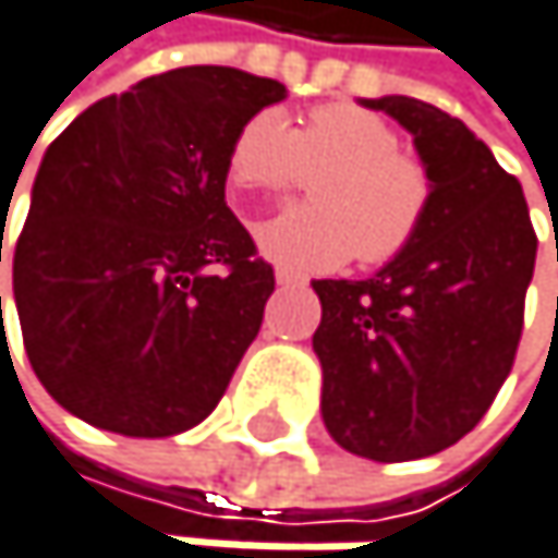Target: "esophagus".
Instances as JSON below:
<instances>
[{"label": "esophagus", "instance_id": "obj_1", "mask_svg": "<svg viewBox=\"0 0 558 558\" xmlns=\"http://www.w3.org/2000/svg\"><path fill=\"white\" fill-rule=\"evenodd\" d=\"M274 281L281 284V288H298V284H304V277L298 274V270H288V267H277L274 270Z\"/></svg>", "mask_w": 558, "mask_h": 558}]
</instances>
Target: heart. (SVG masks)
<instances>
[{"label": "heart", "instance_id": "b5f03b06", "mask_svg": "<svg viewBox=\"0 0 558 558\" xmlns=\"http://www.w3.org/2000/svg\"><path fill=\"white\" fill-rule=\"evenodd\" d=\"M398 146L381 117L348 102L317 106L294 130L277 110H260L233 133L227 177L267 197L314 177V204L257 227L270 260L301 270H328L351 254L361 264H385L412 244L432 201L428 170Z\"/></svg>", "mask_w": 558, "mask_h": 558}]
</instances>
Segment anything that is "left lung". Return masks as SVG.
Listing matches in <instances>:
<instances>
[{"instance_id": "obj_1", "label": "left lung", "mask_w": 558, "mask_h": 558, "mask_svg": "<svg viewBox=\"0 0 558 558\" xmlns=\"http://www.w3.org/2000/svg\"><path fill=\"white\" fill-rule=\"evenodd\" d=\"M412 133L432 201L412 244L364 281H314L320 418L351 456L412 462L469 435L512 372L535 267L522 186L456 117L361 99Z\"/></svg>"}]
</instances>
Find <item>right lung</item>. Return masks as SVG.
Instances as JSON below:
<instances>
[{
	"instance_id": "right-lung-1",
	"label": "right lung",
	"mask_w": 558,
	"mask_h": 558,
	"mask_svg": "<svg viewBox=\"0 0 558 558\" xmlns=\"http://www.w3.org/2000/svg\"><path fill=\"white\" fill-rule=\"evenodd\" d=\"M284 96L267 76L183 66L93 102L49 143L12 294L33 372L70 415L167 438L217 409L274 291L223 201L227 154Z\"/></svg>"
}]
</instances>
